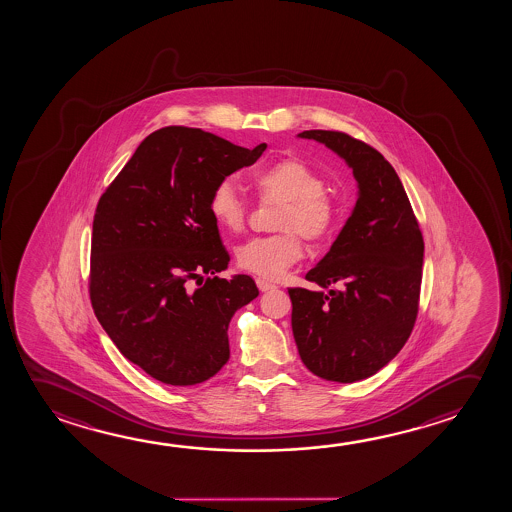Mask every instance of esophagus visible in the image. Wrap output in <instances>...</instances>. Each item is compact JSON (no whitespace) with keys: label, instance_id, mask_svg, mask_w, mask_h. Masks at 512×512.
<instances>
[{"label":"esophagus","instance_id":"obj_1","mask_svg":"<svg viewBox=\"0 0 512 512\" xmlns=\"http://www.w3.org/2000/svg\"><path fill=\"white\" fill-rule=\"evenodd\" d=\"M256 284H258V288H260L261 292H268V290H274V288H276V284L270 283L267 279H261V277L256 279Z\"/></svg>","mask_w":512,"mask_h":512}]
</instances>
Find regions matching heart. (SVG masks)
Wrapping results in <instances>:
<instances>
[{
	"instance_id": "heart-1",
	"label": "heart",
	"mask_w": 512,
	"mask_h": 512,
	"mask_svg": "<svg viewBox=\"0 0 512 512\" xmlns=\"http://www.w3.org/2000/svg\"><path fill=\"white\" fill-rule=\"evenodd\" d=\"M251 183L263 199L281 203L276 228L283 233L251 238L236 249L238 267L258 276L276 279L304 256L301 234L324 242L338 226L340 210L325 181L311 165L299 158H283L251 174ZM208 210L220 228L238 233L245 226L247 203L231 179L211 188Z\"/></svg>"
}]
</instances>
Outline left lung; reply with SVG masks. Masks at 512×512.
I'll return each instance as SVG.
<instances>
[{
    "mask_svg": "<svg viewBox=\"0 0 512 512\" xmlns=\"http://www.w3.org/2000/svg\"><path fill=\"white\" fill-rule=\"evenodd\" d=\"M343 158L357 181L352 215L306 279L322 288H288L302 363L325 381L377 374L406 345L422 286L423 236L395 169L365 142L341 131L309 130Z\"/></svg>",
    "mask_w": 512,
    "mask_h": 512,
    "instance_id": "obj_1",
    "label": "left lung"
}]
</instances>
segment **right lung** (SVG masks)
<instances>
[{
  "label": "right lung",
  "mask_w": 512,
  "mask_h": 512,
  "mask_svg": "<svg viewBox=\"0 0 512 512\" xmlns=\"http://www.w3.org/2000/svg\"><path fill=\"white\" fill-rule=\"evenodd\" d=\"M265 149L167 126L142 140L99 199L90 302L122 356L156 381L194 386L228 363L229 322L260 292L251 276H217L229 254L208 197Z\"/></svg>",
  "instance_id": "obj_1"
}]
</instances>
